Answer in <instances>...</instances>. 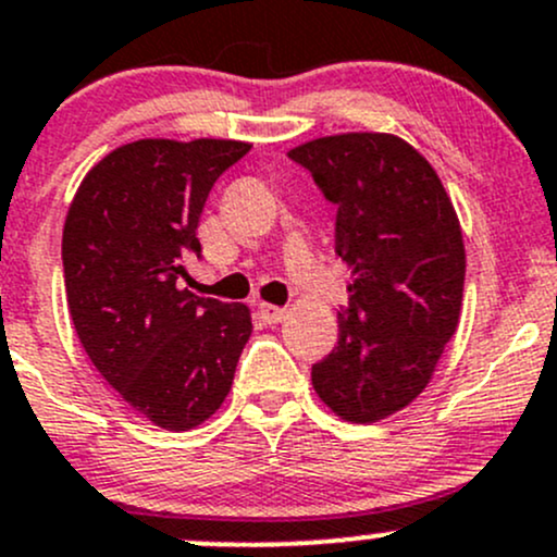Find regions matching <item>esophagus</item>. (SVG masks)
<instances>
[{"label": "esophagus", "mask_w": 557, "mask_h": 557, "mask_svg": "<svg viewBox=\"0 0 557 557\" xmlns=\"http://www.w3.org/2000/svg\"><path fill=\"white\" fill-rule=\"evenodd\" d=\"M259 314H261L263 320H267L269 325L283 323V320H285V309L274 307V304H259Z\"/></svg>", "instance_id": "esophagus-1"}]
</instances>
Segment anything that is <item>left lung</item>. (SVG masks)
<instances>
[{
  "mask_svg": "<svg viewBox=\"0 0 557 557\" xmlns=\"http://www.w3.org/2000/svg\"><path fill=\"white\" fill-rule=\"evenodd\" d=\"M288 157L336 205V253L352 269L338 344L312 366L314 392L342 419L371 424L417 400L456 333L459 219L430 162L397 136L344 133Z\"/></svg>",
  "mask_w": 557,
  "mask_h": 557,
  "instance_id": "1",
  "label": "left lung"
}]
</instances>
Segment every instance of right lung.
<instances>
[{
	"label": "right lung",
	"instance_id": "right-lung-1",
	"mask_svg": "<svg viewBox=\"0 0 557 557\" xmlns=\"http://www.w3.org/2000/svg\"><path fill=\"white\" fill-rule=\"evenodd\" d=\"M250 151L243 140L144 138L103 157L63 226L72 323L122 400L162 430H191L230 395L253 323L245 304L181 288L200 256L210 189Z\"/></svg>",
	"mask_w": 557,
	"mask_h": 557
}]
</instances>
